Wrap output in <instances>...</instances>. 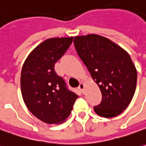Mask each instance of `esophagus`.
I'll use <instances>...</instances> for the list:
<instances>
[{
    "label": "esophagus",
    "instance_id": "obj_1",
    "mask_svg": "<svg viewBox=\"0 0 146 146\" xmlns=\"http://www.w3.org/2000/svg\"><path fill=\"white\" fill-rule=\"evenodd\" d=\"M79 90H81V92H84V89H85V85L83 83H80V85L78 86Z\"/></svg>",
    "mask_w": 146,
    "mask_h": 146
}]
</instances>
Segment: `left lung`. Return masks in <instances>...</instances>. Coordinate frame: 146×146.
<instances>
[{
  "instance_id": "8db88e82",
  "label": "left lung",
  "mask_w": 146,
  "mask_h": 146,
  "mask_svg": "<svg viewBox=\"0 0 146 146\" xmlns=\"http://www.w3.org/2000/svg\"><path fill=\"white\" fill-rule=\"evenodd\" d=\"M78 56L102 92L101 103L94 107L104 117L121 113L132 101L137 85V69L125 50L102 36H75Z\"/></svg>"
}]
</instances>
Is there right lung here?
I'll use <instances>...</instances> for the list:
<instances>
[{"label":"right lung","mask_w":146,"mask_h":146,"mask_svg":"<svg viewBox=\"0 0 146 146\" xmlns=\"http://www.w3.org/2000/svg\"><path fill=\"white\" fill-rule=\"evenodd\" d=\"M73 37L50 38L36 46L24 63L21 75L22 98L29 110L47 124L62 123L71 113L77 94L54 70Z\"/></svg>","instance_id":"1"}]
</instances>
